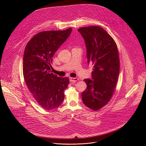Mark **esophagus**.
<instances>
[{
    "label": "esophagus",
    "instance_id": "1",
    "mask_svg": "<svg viewBox=\"0 0 146 146\" xmlns=\"http://www.w3.org/2000/svg\"><path fill=\"white\" fill-rule=\"evenodd\" d=\"M69 80H70V82H75L78 81V78H72V77H70V78H69Z\"/></svg>",
    "mask_w": 146,
    "mask_h": 146
}]
</instances>
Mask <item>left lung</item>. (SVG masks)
Segmentation results:
<instances>
[{"label": "left lung", "instance_id": "8db88e82", "mask_svg": "<svg viewBox=\"0 0 146 146\" xmlns=\"http://www.w3.org/2000/svg\"><path fill=\"white\" fill-rule=\"evenodd\" d=\"M78 31L85 41L88 64L94 66L92 80H84L87 88L82 92V100L96 111L109 102L115 90L119 70L118 51L114 39L100 27H82Z\"/></svg>", "mask_w": 146, "mask_h": 146}]
</instances>
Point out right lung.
Segmentation results:
<instances>
[{
	"label": "right lung",
	"instance_id": "obj_1",
	"mask_svg": "<svg viewBox=\"0 0 146 146\" xmlns=\"http://www.w3.org/2000/svg\"><path fill=\"white\" fill-rule=\"evenodd\" d=\"M72 28L65 31L41 32L27 43L23 58V74L26 84L41 108L53 110L65 98L69 84L68 77L51 73V64L55 52L70 36Z\"/></svg>",
	"mask_w": 146,
	"mask_h": 146
}]
</instances>
